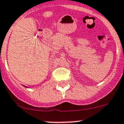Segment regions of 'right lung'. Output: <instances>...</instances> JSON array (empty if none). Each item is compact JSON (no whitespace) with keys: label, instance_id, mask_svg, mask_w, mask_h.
I'll return each mask as SVG.
<instances>
[{"label":"right lung","instance_id":"1","mask_svg":"<svg viewBox=\"0 0 124 124\" xmlns=\"http://www.w3.org/2000/svg\"><path fill=\"white\" fill-rule=\"evenodd\" d=\"M23 86H24V87H26V88H27V86H24V85H23Z\"/></svg>","mask_w":124,"mask_h":124}]
</instances>
